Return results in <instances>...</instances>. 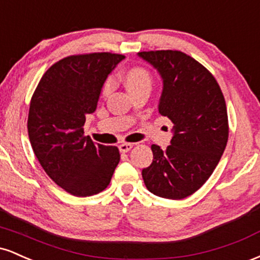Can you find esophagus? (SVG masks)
I'll return each mask as SVG.
<instances>
[{"label":"esophagus","instance_id":"esophagus-1","mask_svg":"<svg viewBox=\"0 0 260 260\" xmlns=\"http://www.w3.org/2000/svg\"><path fill=\"white\" fill-rule=\"evenodd\" d=\"M132 148L133 144H131V143H122V144L118 145V149H120L121 153H128Z\"/></svg>","mask_w":260,"mask_h":260}]
</instances>
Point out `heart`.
<instances>
[{
	"mask_svg": "<svg viewBox=\"0 0 260 260\" xmlns=\"http://www.w3.org/2000/svg\"><path fill=\"white\" fill-rule=\"evenodd\" d=\"M123 82L126 85L127 90L132 92L134 90H138L140 88H145V86H150L151 84V78L150 74L148 73V71H145L144 68L140 67H134L131 68L129 71H127L123 76ZM110 84H106L105 91L109 90Z\"/></svg>",
	"mask_w": 260,
	"mask_h": 260,
	"instance_id": "obj_1",
	"label": "heart"
}]
</instances>
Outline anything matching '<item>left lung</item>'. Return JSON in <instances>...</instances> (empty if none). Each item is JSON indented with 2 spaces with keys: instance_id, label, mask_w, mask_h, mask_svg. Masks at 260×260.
I'll return each instance as SVG.
<instances>
[{
  "instance_id": "8db88e82",
  "label": "left lung",
  "mask_w": 260,
  "mask_h": 260,
  "mask_svg": "<svg viewBox=\"0 0 260 260\" xmlns=\"http://www.w3.org/2000/svg\"><path fill=\"white\" fill-rule=\"evenodd\" d=\"M162 80L157 110L174 123L166 150L151 145L153 162L142 170L149 192L166 199L193 194L210 177L229 138L228 110L215 78L181 51L138 52Z\"/></svg>"
}]
</instances>
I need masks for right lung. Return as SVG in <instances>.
Masks as SVG:
<instances>
[{
    "label": "right lung",
    "mask_w": 260,
    "mask_h": 260,
    "mask_svg": "<svg viewBox=\"0 0 260 260\" xmlns=\"http://www.w3.org/2000/svg\"><path fill=\"white\" fill-rule=\"evenodd\" d=\"M123 55L100 52L66 57L39 82L28 116L29 139L49 177L77 197L109 186L120 151L84 136L85 116L95 112L103 86Z\"/></svg>",
    "instance_id": "1"
}]
</instances>
